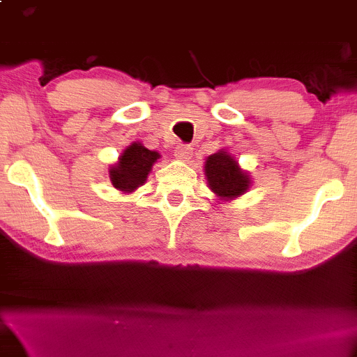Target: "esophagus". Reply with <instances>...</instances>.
Returning <instances> with one entry per match:
<instances>
[{"label":"esophagus","mask_w":357,"mask_h":357,"mask_svg":"<svg viewBox=\"0 0 357 357\" xmlns=\"http://www.w3.org/2000/svg\"><path fill=\"white\" fill-rule=\"evenodd\" d=\"M193 153V149L190 147L188 144H180L177 147V151H175V157L178 158V160H183V162H188L190 160Z\"/></svg>","instance_id":"esophagus-1"}]
</instances>
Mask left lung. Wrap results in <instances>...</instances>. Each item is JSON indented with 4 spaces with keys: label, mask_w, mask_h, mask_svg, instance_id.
<instances>
[{
    "label": "left lung",
    "mask_w": 357,
    "mask_h": 357,
    "mask_svg": "<svg viewBox=\"0 0 357 357\" xmlns=\"http://www.w3.org/2000/svg\"><path fill=\"white\" fill-rule=\"evenodd\" d=\"M205 175L210 188L220 199H235L250 185V177L240 169L238 162L222 151L206 158Z\"/></svg>",
    "instance_id": "left-lung-1"
}]
</instances>
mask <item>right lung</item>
Segmentation results:
<instances>
[{
	"instance_id": "1",
	"label": "right lung",
	"mask_w": 357,
	"mask_h": 357,
	"mask_svg": "<svg viewBox=\"0 0 357 357\" xmlns=\"http://www.w3.org/2000/svg\"><path fill=\"white\" fill-rule=\"evenodd\" d=\"M158 157V152L149 151L142 144H132L109 172L112 185L122 192L135 190L145 183L149 172Z\"/></svg>"
}]
</instances>
